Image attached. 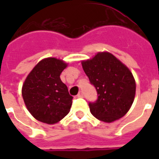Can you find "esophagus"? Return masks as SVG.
<instances>
[{
    "label": "esophagus",
    "instance_id": "34e87169",
    "mask_svg": "<svg viewBox=\"0 0 159 159\" xmlns=\"http://www.w3.org/2000/svg\"><path fill=\"white\" fill-rule=\"evenodd\" d=\"M77 97H78V98H83V92H80V93H78V94H77Z\"/></svg>",
    "mask_w": 159,
    "mask_h": 159
}]
</instances>
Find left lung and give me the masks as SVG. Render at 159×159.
<instances>
[{
    "instance_id": "obj_1",
    "label": "left lung",
    "mask_w": 159,
    "mask_h": 159,
    "mask_svg": "<svg viewBox=\"0 0 159 159\" xmlns=\"http://www.w3.org/2000/svg\"><path fill=\"white\" fill-rule=\"evenodd\" d=\"M82 66L98 94L89 103L92 115L106 123L123 117L135 95V81L128 67L109 52H98Z\"/></svg>"
}]
</instances>
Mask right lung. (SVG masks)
<instances>
[{"mask_svg": "<svg viewBox=\"0 0 159 159\" xmlns=\"http://www.w3.org/2000/svg\"><path fill=\"white\" fill-rule=\"evenodd\" d=\"M67 65L55 58L42 59L30 71L22 88L27 109L40 122L53 124L69 113L73 97L60 80Z\"/></svg>", "mask_w": 159, "mask_h": 159, "instance_id": "obj_1", "label": "right lung"}]
</instances>
